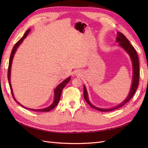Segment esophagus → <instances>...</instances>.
I'll use <instances>...</instances> for the list:
<instances>
[{"label":"esophagus","instance_id":"34e87169","mask_svg":"<svg viewBox=\"0 0 148 148\" xmlns=\"http://www.w3.org/2000/svg\"><path fill=\"white\" fill-rule=\"evenodd\" d=\"M79 74H81V73H80V71H78L77 72V75H79Z\"/></svg>","mask_w":148,"mask_h":148}]
</instances>
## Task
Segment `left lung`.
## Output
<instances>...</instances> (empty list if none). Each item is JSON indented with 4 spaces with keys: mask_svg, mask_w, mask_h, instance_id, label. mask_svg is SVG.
Here are the masks:
<instances>
[{
    "mask_svg": "<svg viewBox=\"0 0 148 148\" xmlns=\"http://www.w3.org/2000/svg\"><path fill=\"white\" fill-rule=\"evenodd\" d=\"M116 41L119 43V45L122 47L124 50L128 53L130 57L131 58V60L132 61V64H133V70L132 84L130 89V91L129 95L126 98V99H125L123 102L121 103V104H120L119 105L110 109H101L92 105L88 99L86 88L85 87V86H84L83 95H84V98L85 101H86L88 104L91 107H92L93 109H95L97 110H99L101 112H110L112 110L117 109L120 108V107H122L123 105H125L127 102H128L132 99V97L133 96L134 94L135 93L136 91L138 84H139V78H140V65H139V60H138V54L135 51V48L133 47L132 44L130 43L127 38L125 37L124 34H123L122 33H119V32L117 33V40H116Z\"/></svg>",
    "mask_w": 148,
    "mask_h": 148,
    "instance_id": "left-lung-1",
    "label": "left lung"
}]
</instances>
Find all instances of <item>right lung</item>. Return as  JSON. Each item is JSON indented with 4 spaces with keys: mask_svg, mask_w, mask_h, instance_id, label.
Instances as JSON below:
<instances>
[{
    "mask_svg": "<svg viewBox=\"0 0 148 148\" xmlns=\"http://www.w3.org/2000/svg\"><path fill=\"white\" fill-rule=\"evenodd\" d=\"M30 31V29H28L27 31H26V33H25V34L23 35V36L15 44L14 47H13L12 49V52H11V55H10V60H9V64H8V83H9V85H10V90H11V92H12V95L13 96V99H14L18 104L19 105H20L21 106H22L23 107H24V108L26 109H29V110H34L35 112H49L51 110H52L54 107L57 105L58 103H59V101H60V96H61V94H62V90H63L65 86V85L68 83L69 82V81L70 80L71 78L70 77H69L68 78H66V79H65L64 81L63 82H62L60 84H59L58 86H57V88L55 89L54 90V101H53V102H52V104L50 106H49L48 107H46V108H44V109H29V108H27V107H24L23 106H22L21 104H20V103L16 101L14 97V96H13V91H12V86H11V83H10V74H11V66H12V60H13V56H14V54L15 53L16 51V49L18 48V47L20 46V44L23 42V39L27 36L28 34L29 33V32Z\"/></svg>",
    "mask_w": 148,
    "mask_h": 148,
    "instance_id": "1",
    "label": "right lung"
}]
</instances>
